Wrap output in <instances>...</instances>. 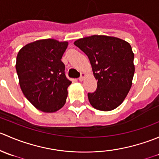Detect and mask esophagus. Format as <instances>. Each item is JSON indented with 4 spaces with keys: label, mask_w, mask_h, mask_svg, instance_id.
Instances as JSON below:
<instances>
[{
    "label": "esophagus",
    "mask_w": 159,
    "mask_h": 159,
    "mask_svg": "<svg viewBox=\"0 0 159 159\" xmlns=\"http://www.w3.org/2000/svg\"><path fill=\"white\" fill-rule=\"evenodd\" d=\"M85 77H86V74L84 73V72H82V73L81 74V77L79 78V81H84V78H85Z\"/></svg>",
    "instance_id": "1"
}]
</instances>
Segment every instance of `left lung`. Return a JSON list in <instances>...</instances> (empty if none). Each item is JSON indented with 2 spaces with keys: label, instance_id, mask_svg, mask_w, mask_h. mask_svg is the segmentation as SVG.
<instances>
[{
  "label": "left lung",
  "instance_id": "8db88e82",
  "mask_svg": "<svg viewBox=\"0 0 159 159\" xmlns=\"http://www.w3.org/2000/svg\"><path fill=\"white\" fill-rule=\"evenodd\" d=\"M74 44L89 57L98 81L96 91L88 94L91 106L104 111L118 108L129 94L134 73L129 43L115 37L92 35Z\"/></svg>",
  "mask_w": 159,
  "mask_h": 159
}]
</instances>
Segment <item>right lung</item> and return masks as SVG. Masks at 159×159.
Returning <instances> with one entry per match:
<instances>
[{"mask_svg":"<svg viewBox=\"0 0 159 159\" xmlns=\"http://www.w3.org/2000/svg\"><path fill=\"white\" fill-rule=\"evenodd\" d=\"M68 41L43 39L24 46L17 55L16 70L22 92L37 108L52 113L62 108L71 84L61 57Z\"/></svg>","mask_w":159,"mask_h":159,"instance_id":"obj_1","label":"right lung"}]
</instances>
